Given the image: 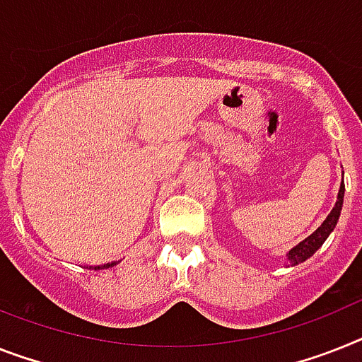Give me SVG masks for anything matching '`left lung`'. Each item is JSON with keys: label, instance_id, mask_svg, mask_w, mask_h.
I'll list each match as a JSON object with an SVG mask.
<instances>
[{"label": "left lung", "instance_id": "1", "mask_svg": "<svg viewBox=\"0 0 362 362\" xmlns=\"http://www.w3.org/2000/svg\"><path fill=\"white\" fill-rule=\"evenodd\" d=\"M342 202H344V181L340 183L339 196H337L335 205H333V209H331V213L327 214V218L322 222L320 228L316 229L313 235H309L305 240H301L300 244H296L291 252L286 253V261L291 262V267H296V264L307 261L309 257H313L318 250H320L322 244L327 240V237L333 233L337 222H339L340 211H342Z\"/></svg>", "mask_w": 362, "mask_h": 362}]
</instances>
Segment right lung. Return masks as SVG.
Segmentation results:
<instances>
[{
	"label": "right lung",
	"instance_id": "right-lung-1",
	"mask_svg": "<svg viewBox=\"0 0 362 362\" xmlns=\"http://www.w3.org/2000/svg\"><path fill=\"white\" fill-rule=\"evenodd\" d=\"M118 262H107V264H101V267H94V270H105V268H112Z\"/></svg>",
	"mask_w": 362,
	"mask_h": 362
}]
</instances>
